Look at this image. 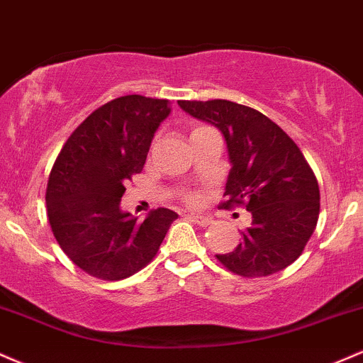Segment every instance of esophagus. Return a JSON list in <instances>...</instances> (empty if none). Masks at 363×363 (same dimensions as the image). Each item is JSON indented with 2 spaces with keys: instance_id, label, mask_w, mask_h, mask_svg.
Instances as JSON below:
<instances>
[{
  "instance_id": "1",
  "label": "esophagus",
  "mask_w": 363,
  "mask_h": 363,
  "mask_svg": "<svg viewBox=\"0 0 363 363\" xmlns=\"http://www.w3.org/2000/svg\"><path fill=\"white\" fill-rule=\"evenodd\" d=\"M190 217H191V219H194L195 223H197L199 225H202V228H207V225L212 224V219H211V217H207V216H202V214H190Z\"/></svg>"
}]
</instances>
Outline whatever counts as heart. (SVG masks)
I'll return each mask as SVG.
<instances>
[{"instance_id": "heart-1", "label": "heart", "mask_w": 363, "mask_h": 363, "mask_svg": "<svg viewBox=\"0 0 363 363\" xmlns=\"http://www.w3.org/2000/svg\"><path fill=\"white\" fill-rule=\"evenodd\" d=\"M191 202H197V197H194V199H191Z\"/></svg>"}]
</instances>
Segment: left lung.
Wrapping results in <instances>:
<instances>
[{
    "instance_id": "1",
    "label": "left lung",
    "mask_w": 363,
    "mask_h": 363,
    "mask_svg": "<svg viewBox=\"0 0 363 363\" xmlns=\"http://www.w3.org/2000/svg\"><path fill=\"white\" fill-rule=\"evenodd\" d=\"M183 112L217 127L231 169L225 202L245 203L251 224L236 250L216 255L241 277H267L301 257L319 217V186L301 149L258 110L228 100L178 101Z\"/></svg>"
}]
</instances>
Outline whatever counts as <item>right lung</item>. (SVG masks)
<instances>
[{
  "label": "right lung",
  "mask_w": 363,
  "mask_h": 363,
  "mask_svg": "<svg viewBox=\"0 0 363 363\" xmlns=\"http://www.w3.org/2000/svg\"><path fill=\"white\" fill-rule=\"evenodd\" d=\"M168 100L115 98L95 110L61 149L47 183V216L74 265L104 280H122L146 267L177 212L160 207L143 223L122 211L125 183L146 163Z\"/></svg>",
  "instance_id": "right-lung-1"
}]
</instances>
